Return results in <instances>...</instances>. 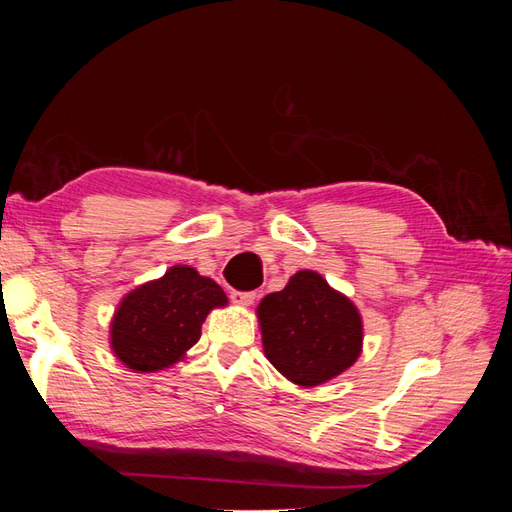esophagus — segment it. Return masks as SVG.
Here are the masks:
<instances>
[{"label":"esophagus","mask_w":512,"mask_h":512,"mask_svg":"<svg viewBox=\"0 0 512 512\" xmlns=\"http://www.w3.org/2000/svg\"><path fill=\"white\" fill-rule=\"evenodd\" d=\"M230 299L232 303L237 305H252L256 301V292H239V290H232L230 292Z\"/></svg>","instance_id":"obj_1"}]
</instances>
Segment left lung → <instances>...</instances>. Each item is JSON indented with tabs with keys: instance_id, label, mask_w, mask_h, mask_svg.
Masks as SVG:
<instances>
[{
	"instance_id": "left-lung-1",
	"label": "left lung",
	"mask_w": 512,
	"mask_h": 512,
	"mask_svg": "<svg viewBox=\"0 0 512 512\" xmlns=\"http://www.w3.org/2000/svg\"><path fill=\"white\" fill-rule=\"evenodd\" d=\"M258 320L267 359L294 384L327 382L361 354L359 312L314 271L294 273L284 290L267 294Z\"/></svg>"
}]
</instances>
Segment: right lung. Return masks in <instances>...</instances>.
<instances>
[{
	"label": "right lung",
	"instance_id": "add662e5",
	"mask_svg": "<svg viewBox=\"0 0 512 512\" xmlns=\"http://www.w3.org/2000/svg\"><path fill=\"white\" fill-rule=\"evenodd\" d=\"M222 305L226 294L218 284L175 265L121 301L111 324L113 352L134 371L170 367L198 342L211 309Z\"/></svg>",
	"mask_w": 512,
	"mask_h": 512
}]
</instances>
